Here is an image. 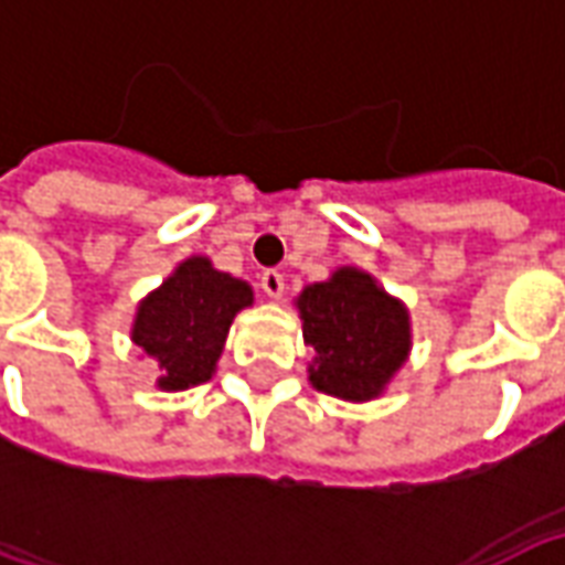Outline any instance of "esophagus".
Segmentation results:
<instances>
[{
	"label": "esophagus",
	"mask_w": 565,
	"mask_h": 565,
	"mask_svg": "<svg viewBox=\"0 0 565 565\" xmlns=\"http://www.w3.org/2000/svg\"><path fill=\"white\" fill-rule=\"evenodd\" d=\"M259 287H263V294L269 296V299H281L284 296V275L278 269H266L259 275Z\"/></svg>",
	"instance_id": "34e87169"
}]
</instances>
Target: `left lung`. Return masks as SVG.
I'll return each mask as SVG.
<instances>
[{
    "mask_svg": "<svg viewBox=\"0 0 565 565\" xmlns=\"http://www.w3.org/2000/svg\"><path fill=\"white\" fill-rule=\"evenodd\" d=\"M302 335L315 348L311 384L342 399H372L408 356V315L360 269H339L299 296Z\"/></svg>",
    "mask_w": 565,
    "mask_h": 565,
    "instance_id": "obj_1",
    "label": "left lung"
}]
</instances>
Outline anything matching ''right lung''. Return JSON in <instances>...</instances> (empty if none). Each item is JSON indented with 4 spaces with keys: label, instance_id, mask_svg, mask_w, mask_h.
Instances as JSON below:
<instances>
[{
    "label": "right lung",
    "instance_id": "1",
    "mask_svg": "<svg viewBox=\"0 0 565 565\" xmlns=\"http://www.w3.org/2000/svg\"><path fill=\"white\" fill-rule=\"evenodd\" d=\"M254 302L245 281L205 257L181 263L136 315L132 342L160 363L162 391H186L214 375L235 311Z\"/></svg>",
    "mask_w": 565,
    "mask_h": 565
}]
</instances>
